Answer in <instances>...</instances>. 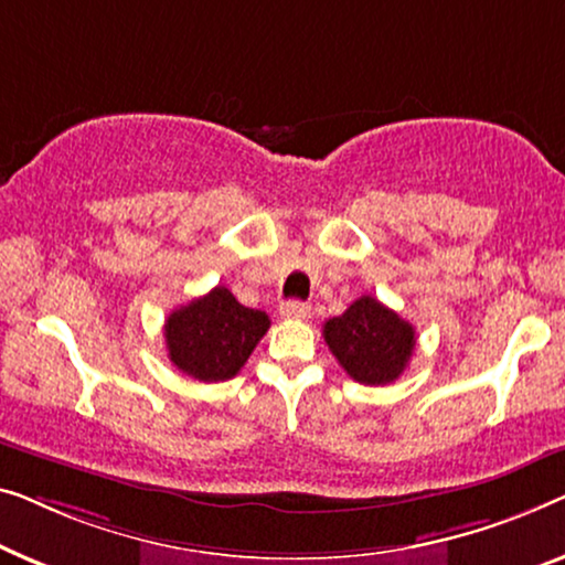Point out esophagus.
<instances>
[{"instance_id":"esophagus-1","label":"esophagus","mask_w":565,"mask_h":565,"mask_svg":"<svg viewBox=\"0 0 565 565\" xmlns=\"http://www.w3.org/2000/svg\"><path fill=\"white\" fill-rule=\"evenodd\" d=\"M309 312H312V307L305 301H284L281 305V317L286 320H307Z\"/></svg>"}]
</instances>
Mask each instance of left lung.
Segmentation results:
<instances>
[{"label": "left lung", "instance_id": "8db88e82", "mask_svg": "<svg viewBox=\"0 0 565 565\" xmlns=\"http://www.w3.org/2000/svg\"><path fill=\"white\" fill-rule=\"evenodd\" d=\"M324 343L348 376L365 386L392 384L415 351V328L373 297L355 299L322 324Z\"/></svg>", "mask_w": 565, "mask_h": 565}]
</instances>
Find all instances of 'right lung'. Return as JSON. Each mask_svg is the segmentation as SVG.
Returning <instances> with one entry per match:
<instances>
[{"label": "right lung", "instance_id": "obj_1", "mask_svg": "<svg viewBox=\"0 0 565 565\" xmlns=\"http://www.w3.org/2000/svg\"><path fill=\"white\" fill-rule=\"evenodd\" d=\"M271 328L266 312L243 307L225 286L173 309L163 324L169 359L204 384L233 379Z\"/></svg>", "mask_w": 565, "mask_h": 565}]
</instances>
